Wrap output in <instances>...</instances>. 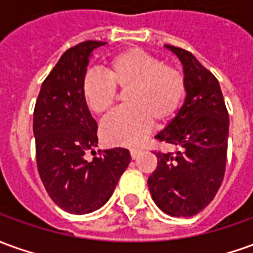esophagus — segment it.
<instances>
[{"instance_id": "obj_1", "label": "esophagus", "mask_w": 253, "mask_h": 253, "mask_svg": "<svg viewBox=\"0 0 253 253\" xmlns=\"http://www.w3.org/2000/svg\"><path fill=\"white\" fill-rule=\"evenodd\" d=\"M138 153H139V149H134V148L130 149V155H131L132 159H135V157L138 156Z\"/></svg>"}]
</instances>
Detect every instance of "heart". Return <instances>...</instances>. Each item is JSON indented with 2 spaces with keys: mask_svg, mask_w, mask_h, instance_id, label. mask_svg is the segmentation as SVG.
<instances>
[{
  "mask_svg": "<svg viewBox=\"0 0 253 253\" xmlns=\"http://www.w3.org/2000/svg\"><path fill=\"white\" fill-rule=\"evenodd\" d=\"M102 77L90 71L82 79V97L91 114L107 118L125 96L127 109L102 126V138L111 145H138L153 123L163 127L174 121L186 96V81L178 68L142 49L116 53L105 63Z\"/></svg>",
  "mask_w": 253,
  "mask_h": 253,
  "instance_id": "b5f03b06",
  "label": "heart"
}]
</instances>
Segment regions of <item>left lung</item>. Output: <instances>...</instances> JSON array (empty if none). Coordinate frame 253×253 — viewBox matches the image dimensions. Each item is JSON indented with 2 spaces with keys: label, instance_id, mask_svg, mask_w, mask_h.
<instances>
[{
  "label": "left lung",
  "instance_id": "obj_1",
  "mask_svg": "<svg viewBox=\"0 0 253 253\" xmlns=\"http://www.w3.org/2000/svg\"><path fill=\"white\" fill-rule=\"evenodd\" d=\"M166 47L183 65L186 98L174 121L155 137L175 145L178 151L153 152L157 167L148 178V186L163 212L186 218L203 211L223 181L229 114L213 74L188 50Z\"/></svg>",
  "mask_w": 253,
  "mask_h": 253
}]
</instances>
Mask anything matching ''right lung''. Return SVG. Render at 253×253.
<instances>
[{
  "label": "right lung",
  "mask_w": 253,
  "mask_h": 253,
  "mask_svg": "<svg viewBox=\"0 0 253 253\" xmlns=\"http://www.w3.org/2000/svg\"><path fill=\"white\" fill-rule=\"evenodd\" d=\"M105 45L84 41L60 57L41 86L34 108L35 155L47 194L70 213L84 215L101 208L114 193L131 157L125 148L96 155L97 123L82 97L90 53Z\"/></svg>",
  "instance_id": "add662e5"
}]
</instances>
